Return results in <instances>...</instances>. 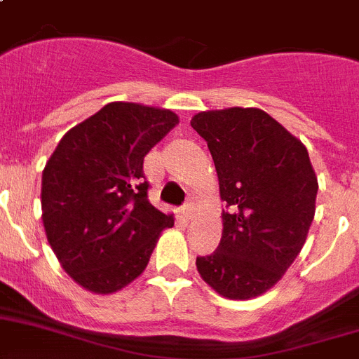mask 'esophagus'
Masks as SVG:
<instances>
[{"mask_svg":"<svg viewBox=\"0 0 359 359\" xmlns=\"http://www.w3.org/2000/svg\"><path fill=\"white\" fill-rule=\"evenodd\" d=\"M180 216H182L185 222H191V219H192V205L191 203L183 205L182 210H180Z\"/></svg>","mask_w":359,"mask_h":359,"instance_id":"esophagus-1","label":"esophagus"}]
</instances>
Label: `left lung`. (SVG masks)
<instances>
[{"instance_id": "left-lung-1", "label": "left lung", "mask_w": 359, "mask_h": 359, "mask_svg": "<svg viewBox=\"0 0 359 359\" xmlns=\"http://www.w3.org/2000/svg\"><path fill=\"white\" fill-rule=\"evenodd\" d=\"M216 165L222 241L196 258L207 285L229 299L272 289L307 240L318 177L298 137L262 109L207 110L191 119Z\"/></svg>"}]
</instances>
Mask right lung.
I'll use <instances>...</instances> for the list:
<instances>
[{
	"instance_id": "add662e5",
	"label": "right lung",
	"mask_w": 359,
	"mask_h": 359,
	"mask_svg": "<svg viewBox=\"0 0 359 359\" xmlns=\"http://www.w3.org/2000/svg\"><path fill=\"white\" fill-rule=\"evenodd\" d=\"M180 123L172 110L114 101L72 127L41 177V219L61 267L112 294L145 271L172 214L147 198L143 158Z\"/></svg>"
}]
</instances>
